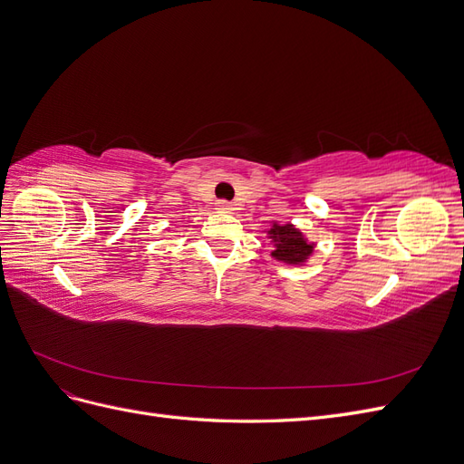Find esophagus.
I'll return each mask as SVG.
<instances>
[{"mask_svg": "<svg viewBox=\"0 0 464 464\" xmlns=\"http://www.w3.org/2000/svg\"><path fill=\"white\" fill-rule=\"evenodd\" d=\"M217 208L224 210V213H230V210H234V205L227 199H220V201H217Z\"/></svg>", "mask_w": 464, "mask_h": 464, "instance_id": "1", "label": "esophagus"}]
</instances>
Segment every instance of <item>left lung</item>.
<instances>
[{
  "label": "left lung",
  "instance_id": "obj_1",
  "mask_svg": "<svg viewBox=\"0 0 464 464\" xmlns=\"http://www.w3.org/2000/svg\"><path fill=\"white\" fill-rule=\"evenodd\" d=\"M269 234L276 246L273 251L275 259L283 261V263H290V265H298L312 256L314 244L305 242L302 232L294 228L292 224H285V227L273 224Z\"/></svg>",
  "mask_w": 464,
  "mask_h": 464
}]
</instances>
